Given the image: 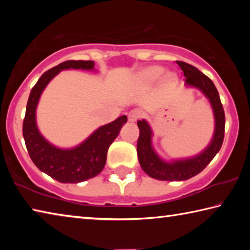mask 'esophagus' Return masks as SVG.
Returning <instances> with one entry per match:
<instances>
[{
    "label": "esophagus",
    "mask_w": 250,
    "mask_h": 250,
    "mask_svg": "<svg viewBox=\"0 0 250 250\" xmlns=\"http://www.w3.org/2000/svg\"><path fill=\"white\" fill-rule=\"evenodd\" d=\"M141 117H142V112L138 109L131 110V111L128 113V120L130 122H135L137 120L140 119Z\"/></svg>",
    "instance_id": "obj_1"
}]
</instances>
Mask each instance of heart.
I'll return each mask as SVG.
<instances>
[{
    "mask_svg": "<svg viewBox=\"0 0 250 250\" xmlns=\"http://www.w3.org/2000/svg\"><path fill=\"white\" fill-rule=\"evenodd\" d=\"M162 73H163V68H161V67H156V66L151 67V68L146 69L145 73L142 74V79L146 83L155 82V80L162 75Z\"/></svg>",
    "mask_w": 250,
    "mask_h": 250,
    "instance_id": "obj_1",
    "label": "heart"
}]
</instances>
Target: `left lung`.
Listing matches in <instances>:
<instances>
[{
	"mask_svg": "<svg viewBox=\"0 0 250 250\" xmlns=\"http://www.w3.org/2000/svg\"><path fill=\"white\" fill-rule=\"evenodd\" d=\"M185 76V83L196 87L209 99L215 116V133L210 145L200 155L172 163L161 160L151 146L152 132L146 120H139L140 135L138 139L137 153L142 170L152 179L160 181H185L197 175L207 167L217 152L221 150L225 134V112L214 83L201 73L196 67L177 61Z\"/></svg>",
	"mask_w": 250,
	"mask_h": 250,
	"instance_id": "8db88e82",
	"label": "left lung"
}]
</instances>
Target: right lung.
<instances>
[{
    "label": "right lung",
    "mask_w": 250,
    "mask_h": 250,
    "mask_svg": "<svg viewBox=\"0 0 250 250\" xmlns=\"http://www.w3.org/2000/svg\"><path fill=\"white\" fill-rule=\"evenodd\" d=\"M92 61H67L41 76L28 97L23 121V137L33 163L42 172L61 183H79L92 179L103 171L107 152L118 137L128 118L121 116L117 120L100 126L82 145L70 150L54 146L42 137L36 125V107L47 83L62 69H94Z\"/></svg>",
    "instance_id": "add662e5"
}]
</instances>
